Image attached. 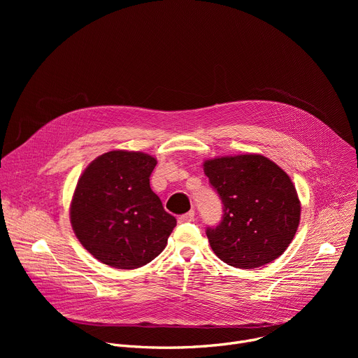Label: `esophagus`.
Here are the masks:
<instances>
[{
    "label": "esophagus",
    "instance_id": "obj_1",
    "mask_svg": "<svg viewBox=\"0 0 358 358\" xmlns=\"http://www.w3.org/2000/svg\"><path fill=\"white\" fill-rule=\"evenodd\" d=\"M194 211H189V213H187V214H184V215H181V217H178V222L180 224H185V222H191V221H194Z\"/></svg>",
    "mask_w": 358,
    "mask_h": 358
}]
</instances>
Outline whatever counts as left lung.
<instances>
[{"instance_id":"1","label":"left lung","mask_w":358,"mask_h":358,"mask_svg":"<svg viewBox=\"0 0 358 358\" xmlns=\"http://www.w3.org/2000/svg\"><path fill=\"white\" fill-rule=\"evenodd\" d=\"M203 173L224 206L220 225L206 231L217 257L239 269L279 258L300 222V201L290 177L261 155L207 160Z\"/></svg>"}]
</instances>
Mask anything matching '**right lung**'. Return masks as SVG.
<instances>
[{
	"mask_svg": "<svg viewBox=\"0 0 358 358\" xmlns=\"http://www.w3.org/2000/svg\"><path fill=\"white\" fill-rule=\"evenodd\" d=\"M157 160L140 151L113 150L80 176L71 224L83 248L101 264L136 269L163 252L177 220L166 213L150 176Z\"/></svg>",
	"mask_w": 358,
	"mask_h": 358,
	"instance_id": "add662e5",
	"label": "right lung"
}]
</instances>
